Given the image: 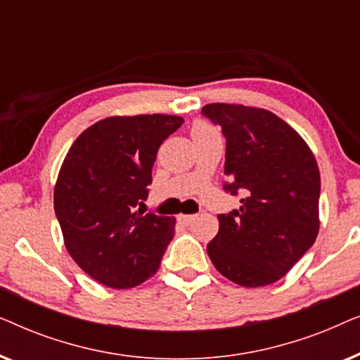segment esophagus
Segmentation results:
<instances>
[{"mask_svg": "<svg viewBox=\"0 0 360 360\" xmlns=\"http://www.w3.org/2000/svg\"><path fill=\"white\" fill-rule=\"evenodd\" d=\"M195 218H196V214H180V216H179V221H180L181 224L188 226V224L193 223Z\"/></svg>", "mask_w": 360, "mask_h": 360, "instance_id": "esophagus-1", "label": "esophagus"}]
</instances>
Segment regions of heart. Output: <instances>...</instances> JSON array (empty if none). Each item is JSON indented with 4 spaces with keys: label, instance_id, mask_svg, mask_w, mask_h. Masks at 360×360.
<instances>
[{
    "label": "heart",
    "instance_id": "heart-1",
    "mask_svg": "<svg viewBox=\"0 0 360 360\" xmlns=\"http://www.w3.org/2000/svg\"><path fill=\"white\" fill-rule=\"evenodd\" d=\"M211 132H214V129L205 121H196L193 127H191V136H193V139H196V137H201V136H206V134H211Z\"/></svg>",
    "mask_w": 360,
    "mask_h": 360
}]
</instances>
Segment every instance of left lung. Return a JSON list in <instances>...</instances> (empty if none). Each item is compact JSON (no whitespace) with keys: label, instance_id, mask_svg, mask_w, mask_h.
<instances>
[{"label":"left lung","instance_id":"8db88e82","mask_svg":"<svg viewBox=\"0 0 360 360\" xmlns=\"http://www.w3.org/2000/svg\"><path fill=\"white\" fill-rule=\"evenodd\" d=\"M226 137L224 190L243 195L240 208L218 214L206 245L216 270L243 287L277 282L311 248L319 231L321 179L303 137L262 108L203 106Z\"/></svg>","mask_w":360,"mask_h":360}]
</instances>
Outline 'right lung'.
I'll use <instances>...</instances> for the list:
<instances>
[{
	"instance_id": "add662e5",
	"label": "right lung",
	"mask_w": 360,
	"mask_h": 360,
	"mask_svg": "<svg viewBox=\"0 0 360 360\" xmlns=\"http://www.w3.org/2000/svg\"><path fill=\"white\" fill-rule=\"evenodd\" d=\"M184 124L170 115L112 116L95 122L68 149L53 208L68 254L111 288L150 278L175 234V218L144 214L152 165L167 137Z\"/></svg>"
}]
</instances>
